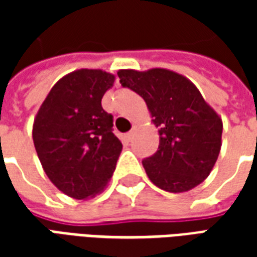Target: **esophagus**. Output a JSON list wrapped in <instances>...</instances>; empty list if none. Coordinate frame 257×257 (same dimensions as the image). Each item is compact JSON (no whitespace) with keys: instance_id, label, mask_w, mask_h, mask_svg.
Segmentation results:
<instances>
[{"instance_id":"obj_1","label":"esophagus","mask_w":257,"mask_h":257,"mask_svg":"<svg viewBox=\"0 0 257 257\" xmlns=\"http://www.w3.org/2000/svg\"><path fill=\"white\" fill-rule=\"evenodd\" d=\"M134 135H135V132L134 131H131V132H128V134L125 135V138H126V140H132V138H134Z\"/></svg>"}]
</instances>
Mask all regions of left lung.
<instances>
[{
	"label": "left lung",
	"mask_w": 257,
	"mask_h": 257,
	"mask_svg": "<svg viewBox=\"0 0 257 257\" xmlns=\"http://www.w3.org/2000/svg\"><path fill=\"white\" fill-rule=\"evenodd\" d=\"M122 86L145 99L160 146L142 161L147 176L168 193H184L209 176L221 147L220 115L184 75L168 68L118 70Z\"/></svg>",
	"instance_id": "left-lung-1"
}]
</instances>
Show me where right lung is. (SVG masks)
I'll return each mask as SVG.
<instances>
[{"instance_id":"right-lung-1","label":"right lung","mask_w":257,"mask_h":257,"mask_svg":"<svg viewBox=\"0 0 257 257\" xmlns=\"http://www.w3.org/2000/svg\"><path fill=\"white\" fill-rule=\"evenodd\" d=\"M115 81L99 68H79L53 85L33 123V142L49 180L74 199L104 191L122 143L101 99Z\"/></svg>"}]
</instances>
